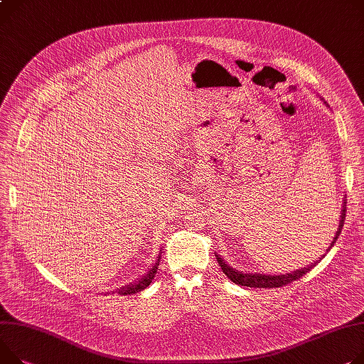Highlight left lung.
Returning <instances> with one entry per match:
<instances>
[{"mask_svg": "<svg viewBox=\"0 0 364 364\" xmlns=\"http://www.w3.org/2000/svg\"><path fill=\"white\" fill-rule=\"evenodd\" d=\"M346 198H344V203H343V210H341V220H340V225H338V229H337V233H335L332 242L329 243L328 249L329 250L333 243L337 242L340 233H341V229L344 226V218H346V211H347V205H346ZM325 257V255H323ZM322 257V258H323ZM215 258H217V262L218 265L221 267L223 272H225L232 282L235 284H239V286H243V287H254V289H275V287H284L287 286L289 283H293L296 282V279L301 278L306 272H309L322 258H319L318 261H315L314 264L307 265L304 268H300V269H296L293 272H289V274H279V275H269V274H249V272H242V271H237L235 268H232L225 259L220 258L217 254H215Z\"/></svg>", "mask_w": 364, "mask_h": 364, "instance_id": "obj_1", "label": "left lung"}]
</instances>
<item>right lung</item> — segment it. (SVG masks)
<instances>
[{
	"label": "right lung",
	"mask_w": 364,
	"mask_h": 364,
	"mask_svg": "<svg viewBox=\"0 0 364 364\" xmlns=\"http://www.w3.org/2000/svg\"><path fill=\"white\" fill-rule=\"evenodd\" d=\"M160 257H161V250H160V254H159V257H157L156 264L147 271V274H144V275H143L141 278H139L138 282H135L134 284H129V286H125V287L119 289L118 293L122 294V296H128V294L138 293V291L144 290L146 287H149L150 283H151V279L154 278V275H156V272H157V267H159V262H160Z\"/></svg>",
	"instance_id": "obj_1"
}]
</instances>
